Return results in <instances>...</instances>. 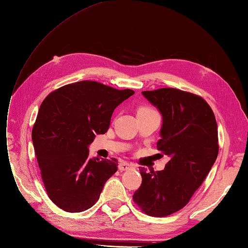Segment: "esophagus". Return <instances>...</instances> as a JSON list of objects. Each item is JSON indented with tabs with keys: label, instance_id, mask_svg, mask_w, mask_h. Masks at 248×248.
I'll return each mask as SVG.
<instances>
[{
	"label": "esophagus",
	"instance_id": "obj_1",
	"mask_svg": "<svg viewBox=\"0 0 248 248\" xmlns=\"http://www.w3.org/2000/svg\"><path fill=\"white\" fill-rule=\"evenodd\" d=\"M133 168V165L127 163V162H121L118 165V169L121 171H126V170H130Z\"/></svg>",
	"mask_w": 248,
	"mask_h": 248
}]
</instances>
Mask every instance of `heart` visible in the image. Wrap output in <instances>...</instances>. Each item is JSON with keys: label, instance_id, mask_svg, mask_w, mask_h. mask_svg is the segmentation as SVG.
Here are the masks:
<instances>
[{"label": "heart", "instance_id": "1", "mask_svg": "<svg viewBox=\"0 0 248 248\" xmlns=\"http://www.w3.org/2000/svg\"><path fill=\"white\" fill-rule=\"evenodd\" d=\"M137 113L138 114H151V113H156V112L154 108H151L149 106H141L138 108Z\"/></svg>", "mask_w": 248, "mask_h": 248}]
</instances>
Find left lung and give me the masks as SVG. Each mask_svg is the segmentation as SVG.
<instances>
[{
    "mask_svg": "<svg viewBox=\"0 0 248 248\" xmlns=\"http://www.w3.org/2000/svg\"><path fill=\"white\" fill-rule=\"evenodd\" d=\"M163 117L159 151L170 157L162 171L140 170L133 200L150 217H163L185 207L202 185L218 155L217 124L203 98L165 87L142 92Z\"/></svg>",
    "mask_w": 248,
    "mask_h": 248,
    "instance_id": "1",
    "label": "left lung"
}]
</instances>
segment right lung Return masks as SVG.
<instances>
[{"label":"right lung","mask_w":248,"mask_h":248,"mask_svg":"<svg viewBox=\"0 0 248 248\" xmlns=\"http://www.w3.org/2000/svg\"><path fill=\"white\" fill-rule=\"evenodd\" d=\"M132 94L85 80L60 87L42 102L31 139L47 195L61 209L91 208L117 171L116 158H90L89 145L95 134L107 132L114 109Z\"/></svg>","instance_id":"obj_1"}]
</instances>
